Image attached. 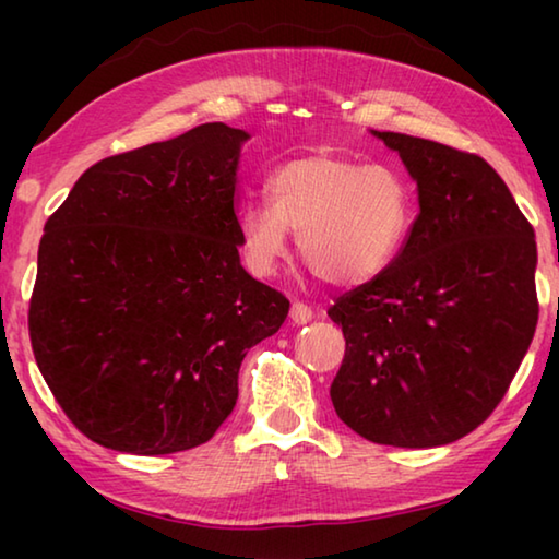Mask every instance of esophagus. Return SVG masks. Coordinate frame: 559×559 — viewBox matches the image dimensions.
<instances>
[{
    "label": "esophagus",
    "instance_id": "1",
    "mask_svg": "<svg viewBox=\"0 0 559 559\" xmlns=\"http://www.w3.org/2000/svg\"><path fill=\"white\" fill-rule=\"evenodd\" d=\"M290 320L296 325H306V323H310V320H313V310H310V306H306V302L296 300L290 306Z\"/></svg>",
    "mask_w": 559,
    "mask_h": 559
}]
</instances>
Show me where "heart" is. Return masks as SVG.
Here are the masks:
<instances>
[{
  "mask_svg": "<svg viewBox=\"0 0 559 559\" xmlns=\"http://www.w3.org/2000/svg\"><path fill=\"white\" fill-rule=\"evenodd\" d=\"M414 222L412 187L390 165L306 155L269 179V202L239 214L246 266L271 276L296 234L298 257L325 286L355 288L392 266Z\"/></svg>",
  "mask_w": 559,
  "mask_h": 559,
  "instance_id": "1",
  "label": "heart"
}]
</instances>
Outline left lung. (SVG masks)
Returning a JSON list of instances; mask_svg holds the SVG:
<instances>
[{
  "mask_svg": "<svg viewBox=\"0 0 559 559\" xmlns=\"http://www.w3.org/2000/svg\"><path fill=\"white\" fill-rule=\"evenodd\" d=\"M374 135L416 179L419 214L392 266L328 310L345 335L330 400L367 441L443 447L493 414L533 343L535 231L484 157Z\"/></svg>",
  "mask_w": 559,
  "mask_h": 559,
  "instance_id": "left-lung-1",
  "label": "left lung"
}]
</instances>
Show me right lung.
Here are the masks:
<instances>
[{
    "label": "right lung",
    "instance_id": "1",
    "mask_svg": "<svg viewBox=\"0 0 559 559\" xmlns=\"http://www.w3.org/2000/svg\"><path fill=\"white\" fill-rule=\"evenodd\" d=\"M243 130L204 122L100 159L44 226L36 365L73 427L138 456L210 441L290 302L239 261Z\"/></svg>",
    "mask_w": 559,
    "mask_h": 559
}]
</instances>
